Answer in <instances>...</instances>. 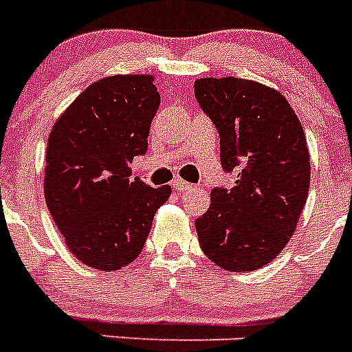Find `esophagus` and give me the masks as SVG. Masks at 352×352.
Segmentation results:
<instances>
[{
  "instance_id": "1",
  "label": "esophagus",
  "mask_w": 352,
  "mask_h": 352,
  "mask_svg": "<svg viewBox=\"0 0 352 352\" xmlns=\"http://www.w3.org/2000/svg\"><path fill=\"white\" fill-rule=\"evenodd\" d=\"M173 188H174V190H178V192H186V190H192V188H194V185L183 182L182 178H174L173 179Z\"/></svg>"
}]
</instances>
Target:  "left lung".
Wrapping results in <instances>:
<instances>
[{
  "mask_svg": "<svg viewBox=\"0 0 352 352\" xmlns=\"http://www.w3.org/2000/svg\"><path fill=\"white\" fill-rule=\"evenodd\" d=\"M195 98L220 133V162L238 174L231 190L213 188L195 220L199 243L227 272L272 263L296 231L310 186L303 126L280 91L256 80L197 79Z\"/></svg>",
  "mask_w": 352,
  "mask_h": 352,
  "instance_id": "8db88e82",
  "label": "left lung"
}]
</instances>
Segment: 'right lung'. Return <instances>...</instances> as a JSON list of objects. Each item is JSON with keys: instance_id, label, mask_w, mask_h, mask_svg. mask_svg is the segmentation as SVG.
Instances as JSON below:
<instances>
[{"instance_id": "obj_1", "label": "right lung", "mask_w": 352, "mask_h": 352, "mask_svg": "<svg viewBox=\"0 0 352 352\" xmlns=\"http://www.w3.org/2000/svg\"><path fill=\"white\" fill-rule=\"evenodd\" d=\"M160 105L153 76H111L84 89L58 118L45 153L43 194L72 256L116 272L141 254L170 186L130 179L148 149Z\"/></svg>"}]
</instances>
